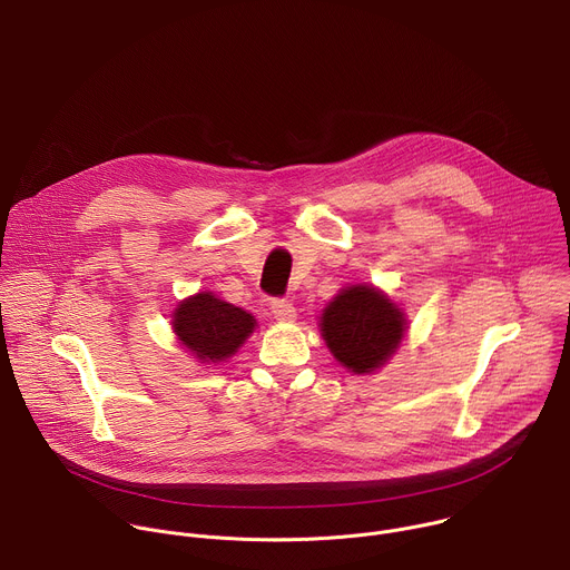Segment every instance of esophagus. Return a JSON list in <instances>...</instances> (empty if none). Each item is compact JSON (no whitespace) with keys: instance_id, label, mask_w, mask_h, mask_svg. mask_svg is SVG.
Masks as SVG:
<instances>
[{"instance_id":"34e87169","label":"esophagus","mask_w":570,"mask_h":570,"mask_svg":"<svg viewBox=\"0 0 570 570\" xmlns=\"http://www.w3.org/2000/svg\"><path fill=\"white\" fill-rule=\"evenodd\" d=\"M271 313H273L277 320H284V322H291V320H295V315H297L295 306H293L288 299H273V302H271Z\"/></svg>"}]
</instances>
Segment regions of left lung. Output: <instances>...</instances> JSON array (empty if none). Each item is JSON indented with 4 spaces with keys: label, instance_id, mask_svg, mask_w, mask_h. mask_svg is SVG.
I'll use <instances>...</instances> for the list:
<instances>
[{
    "label": "left lung",
    "instance_id": "1",
    "mask_svg": "<svg viewBox=\"0 0 570 570\" xmlns=\"http://www.w3.org/2000/svg\"><path fill=\"white\" fill-rule=\"evenodd\" d=\"M403 311L379 288L345 286L320 315V332L334 358L354 374L383 367L405 334Z\"/></svg>",
    "mask_w": 570,
    "mask_h": 570
}]
</instances>
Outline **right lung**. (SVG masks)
Instances as JSON below:
<instances>
[{
    "label": "right lung",
    "instance_id": "add662e5",
    "mask_svg": "<svg viewBox=\"0 0 570 570\" xmlns=\"http://www.w3.org/2000/svg\"><path fill=\"white\" fill-rule=\"evenodd\" d=\"M171 324L180 345L209 365L234 356L255 332L257 320L253 313L203 291L178 304Z\"/></svg>",
    "mask_w": 570,
    "mask_h": 570
}]
</instances>
